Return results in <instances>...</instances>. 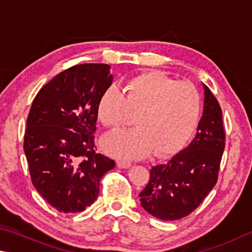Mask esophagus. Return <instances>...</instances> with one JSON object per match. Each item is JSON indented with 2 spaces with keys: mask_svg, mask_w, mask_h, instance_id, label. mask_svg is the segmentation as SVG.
Listing matches in <instances>:
<instances>
[{
  "mask_svg": "<svg viewBox=\"0 0 252 252\" xmlns=\"http://www.w3.org/2000/svg\"><path fill=\"white\" fill-rule=\"evenodd\" d=\"M117 166L119 167V168H129V167L131 166V162L129 160H126V159H119L117 161Z\"/></svg>",
  "mask_w": 252,
  "mask_h": 252,
  "instance_id": "esophagus-1",
  "label": "esophagus"
}]
</instances>
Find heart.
<instances>
[{"label": "heart", "mask_w": 252, "mask_h": 252, "mask_svg": "<svg viewBox=\"0 0 252 252\" xmlns=\"http://www.w3.org/2000/svg\"><path fill=\"white\" fill-rule=\"evenodd\" d=\"M97 117L115 129L136 115V127L107 135L105 151L119 158H140L153 151L156 156L178 152L195 133L201 114V97L188 82H176L165 75L148 72L130 78L123 93L110 86L101 93Z\"/></svg>", "instance_id": "obj_1"}]
</instances>
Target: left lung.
<instances>
[{"mask_svg":"<svg viewBox=\"0 0 252 252\" xmlns=\"http://www.w3.org/2000/svg\"><path fill=\"white\" fill-rule=\"evenodd\" d=\"M204 90V113L195 138L166 164L153 166L139 193L140 206L165 221L191 214L217 183L226 134L218 100L206 85Z\"/></svg>","mask_w":252,"mask_h":252,"instance_id":"8db88e82","label":"left lung"}]
</instances>
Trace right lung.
Returning a JSON list of instances; mask_svg holds the SVG:
<instances>
[{"mask_svg": "<svg viewBox=\"0 0 252 252\" xmlns=\"http://www.w3.org/2000/svg\"><path fill=\"white\" fill-rule=\"evenodd\" d=\"M113 83L108 64H81L44 85L33 100L24 135L31 179L60 213H79L96 200L115 161L96 153V106Z\"/></svg>", "mask_w": 252, "mask_h": 252, "instance_id": "1", "label": "right lung"}]
</instances>
